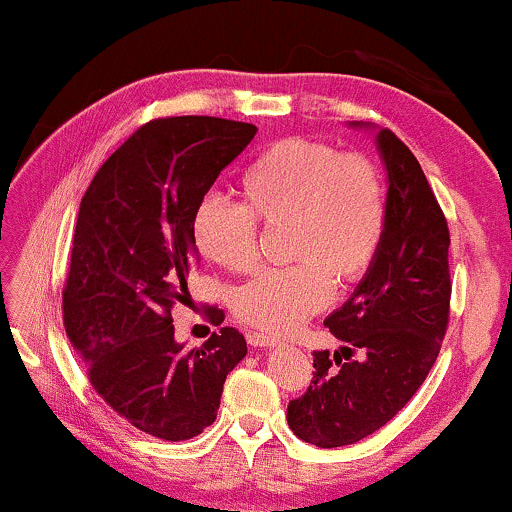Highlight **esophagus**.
<instances>
[{"label": "esophagus", "mask_w": 512, "mask_h": 512, "mask_svg": "<svg viewBox=\"0 0 512 512\" xmlns=\"http://www.w3.org/2000/svg\"><path fill=\"white\" fill-rule=\"evenodd\" d=\"M247 340H249L251 347H275V345H279L277 338H272V335H265V333H249Z\"/></svg>", "instance_id": "34e87169"}]
</instances>
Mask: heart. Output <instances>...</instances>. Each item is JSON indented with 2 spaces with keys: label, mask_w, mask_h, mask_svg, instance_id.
<instances>
[{
  "label": "heart",
  "mask_w": 512,
  "mask_h": 512,
  "mask_svg": "<svg viewBox=\"0 0 512 512\" xmlns=\"http://www.w3.org/2000/svg\"><path fill=\"white\" fill-rule=\"evenodd\" d=\"M242 205L205 195L191 235L207 261L242 275L258 263V228H286L293 265L261 272L235 296L244 324L289 335L324 310L333 284L361 282L380 256L389 223L387 186L373 160L317 139L265 146L240 177Z\"/></svg>",
  "instance_id": "b5f03b06"
}]
</instances>
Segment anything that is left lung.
Listing matches in <instances>:
<instances>
[{
	"label": "left lung",
	"mask_w": 512,
	"mask_h": 512,
	"mask_svg": "<svg viewBox=\"0 0 512 512\" xmlns=\"http://www.w3.org/2000/svg\"><path fill=\"white\" fill-rule=\"evenodd\" d=\"M354 128H370L352 123ZM389 223L380 256L324 326L342 345L314 352V377L286 422L305 443L342 447L382 429L415 396L450 321V230L412 151L377 130Z\"/></svg>",
	"instance_id": "obj_1"
}]
</instances>
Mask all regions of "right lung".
<instances>
[{
	"instance_id": "right-lung-1",
	"label": "right lung",
	"mask_w": 512,
	"mask_h": 512,
	"mask_svg": "<svg viewBox=\"0 0 512 512\" xmlns=\"http://www.w3.org/2000/svg\"><path fill=\"white\" fill-rule=\"evenodd\" d=\"M254 135L226 118H158L111 153L81 200L62 319L93 389L149 436L177 443L214 424L226 375L247 356L230 326L186 352L170 310L191 298L195 205Z\"/></svg>"
}]
</instances>
